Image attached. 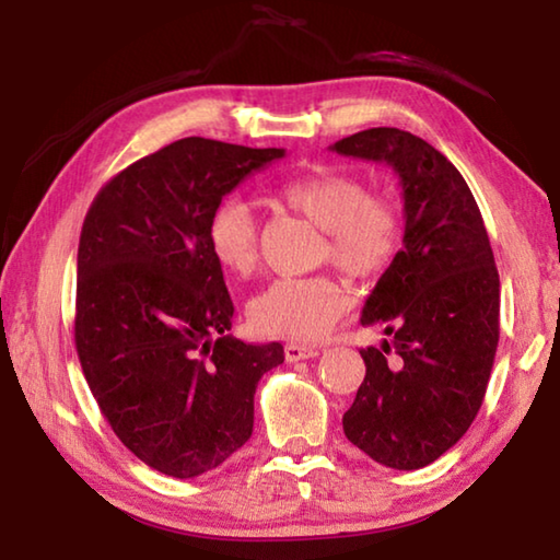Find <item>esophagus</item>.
<instances>
[{
    "label": "esophagus",
    "mask_w": 560,
    "mask_h": 560,
    "mask_svg": "<svg viewBox=\"0 0 560 560\" xmlns=\"http://www.w3.org/2000/svg\"><path fill=\"white\" fill-rule=\"evenodd\" d=\"M283 355H287L289 363H299V360L316 358L318 355V348L303 346V343H287V348H283Z\"/></svg>",
    "instance_id": "obj_1"
}]
</instances>
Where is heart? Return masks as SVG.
Listing matches in <instances>:
<instances>
[{
    "instance_id": "1",
    "label": "heart",
    "mask_w": 560,
    "mask_h": 560,
    "mask_svg": "<svg viewBox=\"0 0 560 560\" xmlns=\"http://www.w3.org/2000/svg\"><path fill=\"white\" fill-rule=\"evenodd\" d=\"M277 200L324 230L320 254L350 277H377L400 249V214L383 197H371L358 179L320 173L287 179ZM207 244L226 273L249 277L259 261V224L252 207L226 197L207 220ZM348 296L330 277H281L249 301L257 334L316 340L346 314Z\"/></svg>"
}]
</instances>
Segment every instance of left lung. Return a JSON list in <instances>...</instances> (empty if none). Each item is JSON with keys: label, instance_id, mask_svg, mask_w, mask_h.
Returning <instances> with one entry per match:
<instances>
[{"label": "left lung", "instance_id": "left-lung-1", "mask_svg": "<svg viewBox=\"0 0 560 560\" xmlns=\"http://www.w3.org/2000/svg\"><path fill=\"white\" fill-rule=\"evenodd\" d=\"M338 155L393 167L402 187V249L377 279L360 324L365 377L343 415L346 438L390 469L428 467L459 442L485 400L499 343V271L469 185L428 140L360 130Z\"/></svg>", "mask_w": 560, "mask_h": 560}]
</instances>
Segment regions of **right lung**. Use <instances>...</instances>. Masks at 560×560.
<instances>
[{
    "instance_id": "right-lung-1",
    "label": "right lung",
    "mask_w": 560,
    "mask_h": 560,
    "mask_svg": "<svg viewBox=\"0 0 560 560\" xmlns=\"http://www.w3.org/2000/svg\"><path fill=\"white\" fill-rule=\"evenodd\" d=\"M283 155L183 138L113 177L83 220V375L118 440L167 477H200L242 450L261 375L283 363L281 343L226 334L234 303L207 244L222 197Z\"/></svg>"
}]
</instances>
